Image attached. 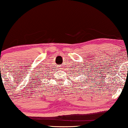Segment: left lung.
Masks as SVG:
<instances>
[{"instance_id": "obj_1", "label": "left lung", "mask_w": 128, "mask_h": 128, "mask_svg": "<svg viewBox=\"0 0 128 128\" xmlns=\"http://www.w3.org/2000/svg\"><path fill=\"white\" fill-rule=\"evenodd\" d=\"M86 80H87V79H86Z\"/></svg>"}]
</instances>
